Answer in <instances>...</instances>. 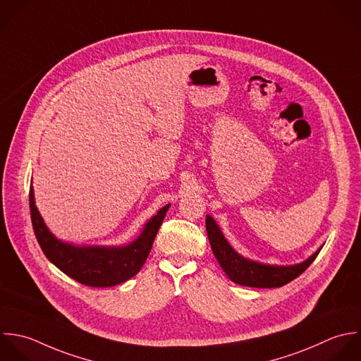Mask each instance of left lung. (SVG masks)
<instances>
[{"instance_id": "1", "label": "left lung", "mask_w": 361, "mask_h": 361, "mask_svg": "<svg viewBox=\"0 0 361 361\" xmlns=\"http://www.w3.org/2000/svg\"><path fill=\"white\" fill-rule=\"evenodd\" d=\"M208 239L222 270L228 274V277L245 287H256V288H276L288 284L290 281L300 277L317 259L321 249L314 253L308 260L297 266H267L260 264L252 260H246L239 256L231 245L224 238L216 222L207 215L205 219Z\"/></svg>"}]
</instances>
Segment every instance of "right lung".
<instances>
[{"label": "right lung", "instance_id": "1", "mask_svg": "<svg viewBox=\"0 0 361 361\" xmlns=\"http://www.w3.org/2000/svg\"><path fill=\"white\" fill-rule=\"evenodd\" d=\"M170 205L163 207L146 225L142 235L122 247H75L57 240L43 224L29 191V209L35 236L44 256L64 274L88 287L118 286L139 273Z\"/></svg>", "mask_w": 361, "mask_h": 361}]
</instances>
